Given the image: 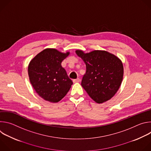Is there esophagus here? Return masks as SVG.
I'll use <instances>...</instances> for the list:
<instances>
[{"mask_svg":"<svg viewBox=\"0 0 151 151\" xmlns=\"http://www.w3.org/2000/svg\"><path fill=\"white\" fill-rule=\"evenodd\" d=\"M81 79L79 78H77V79H73V82H80Z\"/></svg>","mask_w":151,"mask_h":151,"instance_id":"obj_1","label":"esophagus"}]
</instances>
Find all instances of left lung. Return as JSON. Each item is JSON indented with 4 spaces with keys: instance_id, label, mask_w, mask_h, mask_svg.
<instances>
[{
    "instance_id": "left-lung-1",
    "label": "left lung",
    "mask_w": 151,
    "mask_h": 151,
    "mask_svg": "<svg viewBox=\"0 0 151 151\" xmlns=\"http://www.w3.org/2000/svg\"><path fill=\"white\" fill-rule=\"evenodd\" d=\"M86 64V73L81 85L97 103L111 99L121 84L124 69L121 61L106 51L96 50L85 54L76 51Z\"/></svg>"
}]
</instances>
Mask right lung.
Wrapping results in <instances>:
<instances>
[{
    "label": "right lung",
    "instance_id": "add662e5",
    "mask_svg": "<svg viewBox=\"0 0 151 151\" xmlns=\"http://www.w3.org/2000/svg\"><path fill=\"white\" fill-rule=\"evenodd\" d=\"M69 54L48 48L30 61L28 68L30 81L36 92L44 100L58 102L69 91L73 82L61 66V62Z\"/></svg>",
    "mask_w": 151,
    "mask_h": 151
}]
</instances>
